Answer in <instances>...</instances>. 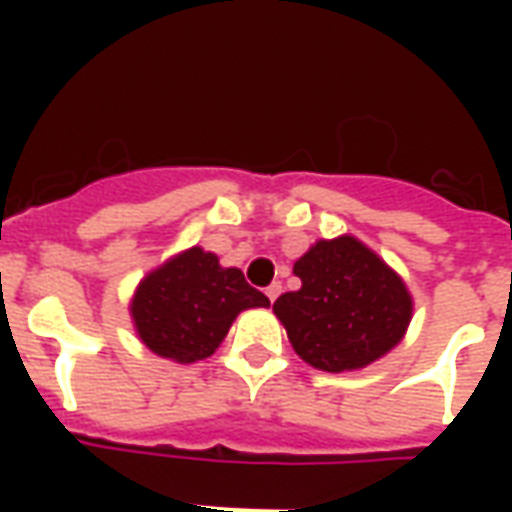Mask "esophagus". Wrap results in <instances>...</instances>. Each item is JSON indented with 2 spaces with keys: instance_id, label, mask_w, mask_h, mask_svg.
Segmentation results:
<instances>
[{
  "instance_id": "obj_1",
  "label": "esophagus",
  "mask_w": 512,
  "mask_h": 512,
  "mask_svg": "<svg viewBox=\"0 0 512 512\" xmlns=\"http://www.w3.org/2000/svg\"><path fill=\"white\" fill-rule=\"evenodd\" d=\"M279 293H282V285H279V282H274V285H268V288H266V296H268V301H271V304L277 301Z\"/></svg>"
}]
</instances>
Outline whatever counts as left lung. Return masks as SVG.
<instances>
[{"instance_id":"obj_1","label":"left lung","mask_w":512,"mask_h":512,"mask_svg":"<svg viewBox=\"0 0 512 512\" xmlns=\"http://www.w3.org/2000/svg\"><path fill=\"white\" fill-rule=\"evenodd\" d=\"M301 288L274 301L293 351L323 373L373 365L400 345L414 299L395 268L354 235L315 241L293 263Z\"/></svg>"}]
</instances>
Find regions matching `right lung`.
<instances>
[{
  "mask_svg": "<svg viewBox=\"0 0 512 512\" xmlns=\"http://www.w3.org/2000/svg\"><path fill=\"white\" fill-rule=\"evenodd\" d=\"M268 307V299L241 274L224 268L202 246H189L147 271L136 285L128 312L147 351L191 365L222 345L244 310Z\"/></svg>",
  "mask_w": 512,
  "mask_h": 512,
  "instance_id": "add662e5",
  "label": "right lung"
}]
</instances>
